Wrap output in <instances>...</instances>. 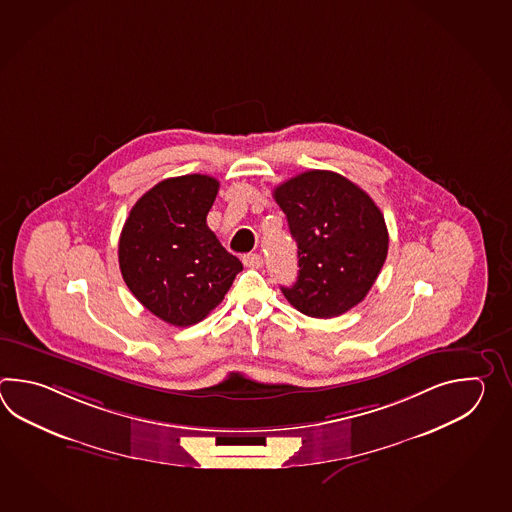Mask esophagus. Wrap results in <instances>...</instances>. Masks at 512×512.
<instances>
[{
    "mask_svg": "<svg viewBox=\"0 0 512 512\" xmlns=\"http://www.w3.org/2000/svg\"><path fill=\"white\" fill-rule=\"evenodd\" d=\"M243 265L249 267V269H260L261 265H263V258H261V254H245L243 256Z\"/></svg>",
    "mask_w": 512,
    "mask_h": 512,
    "instance_id": "esophagus-1",
    "label": "esophagus"
}]
</instances>
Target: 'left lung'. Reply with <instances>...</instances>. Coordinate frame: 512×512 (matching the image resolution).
<instances>
[{
	"label": "left lung",
	"instance_id": "obj_1",
	"mask_svg": "<svg viewBox=\"0 0 512 512\" xmlns=\"http://www.w3.org/2000/svg\"><path fill=\"white\" fill-rule=\"evenodd\" d=\"M298 245V278L287 302L313 318L349 311L370 293L388 254L379 207L344 175L309 170L274 188Z\"/></svg>",
	"mask_w": 512,
	"mask_h": 512
}]
</instances>
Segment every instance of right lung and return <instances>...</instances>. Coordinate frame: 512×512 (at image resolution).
Masks as SVG:
<instances>
[{
  "label": "right lung",
  "instance_id": "obj_1",
  "mask_svg": "<svg viewBox=\"0 0 512 512\" xmlns=\"http://www.w3.org/2000/svg\"><path fill=\"white\" fill-rule=\"evenodd\" d=\"M218 190L210 175L164 179L133 205L120 232L124 282L150 313L172 326L201 322L243 271L208 229Z\"/></svg>",
  "mask_w": 512,
  "mask_h": 512
}]
</instances>
